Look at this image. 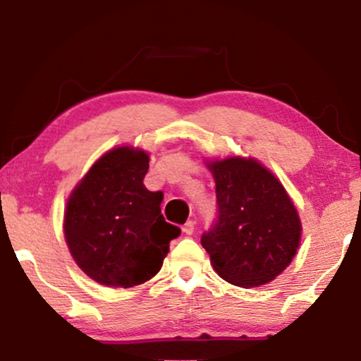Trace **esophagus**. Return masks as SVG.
<instances>
[{
    "mask_svg": "<svg viewBox=\"0 0 361 361\" xmlns=\"http://www.w3.org/2000/svg\"><path fill=\"white\" fill-rule=\"evenodd\" d=\"M194 230H195V224L192 220H189L184 226H182V231H184L185 235H192L194 233Z\"/></svg>",
    "mask_w": 361,
    "mask_h": 361,
    "instance_id": "obj_1",
    "label": "esophagus"
}]
</instances>
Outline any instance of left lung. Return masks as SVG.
<instances>
[{"label": "left lung", "instance_id": "left-lung-1", "mask_svg": "<svg viewBox=\"0 0 361 361\" xmlns=\"http://www.w3.org/2000/svg\"><path fill=\"white\" fill-rule=\"evenodd\" d=\"M215 179L219 219L202 246L221 279L241 288L268 284L290 264L300 243L294 202L253 157L205 162Z\"/></svg>", "mask_w": 361, "mask_h": 361}]
</instances>
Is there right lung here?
I'll return each instance as SVG.
<instances>
[{
  "label": "right lung",
  "instance_id": "right-lung-1",
  "mask_svg": "<svg viewBox=\"0 0 361 361\" xmlns=\"http://www.w3.org/2000/svg\"><path fill=\"white\" fill-rule=\"evenodd\" d=\"M149 154L131 146L108 151L75 185L63 214L71 255L83 273L108 288H133L159 273L179 226L161 214L162 192L142 179Z\"/></svg>",
  "mask_w": 361,
  "mask_h": 361
}]
</instances>
